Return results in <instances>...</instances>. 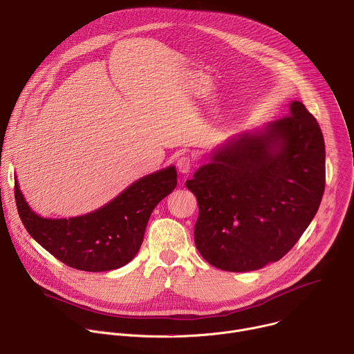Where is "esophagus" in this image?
I'll return each instance as SVG.
<instances>
[{"instance_id":"esophagus-1","label":"esophagus","mask_w":354,"mask_h":354,"mask_svg":"<svg viewBox=\"0 0 354 354\" xmlns=\"http://www.w3.org/2000/svg\"><path fill=\"white\" fill-rule=\"evenodd\" d=\"M176 167H178V171H179L180 174H189L190 169L193 168V160H192V157H189V156L180 157V158L178 160V162H176Z\"/></svg>"}]
</instances>
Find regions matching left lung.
I'll list each match as a JSON object with an SVG mask.
<instances>
[{"label": "left lung", "mask_w": 354, "mask_h": 354, "mask_svg": "<svg viewBox=\"0 0 354 354\" xmlns=\"http://www.w3.org/2000/svg\"><path fill=\"white\" fill-rule=\"evenodd\" d=\"M186 187L196 196L194 243L212 266L258 270L280 261L315 217L325 190V142L298 100L290 115L220 147Z\"/></svg>", "instance_id": "left-lung-1"}]
</instances>
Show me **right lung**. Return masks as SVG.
Segmentation results:
<instances>
[{"instance_id":"1","label":"right lung","mask_w":354,"mask_h":354,"mask_svg":"<svg viewBox=\"0 0 354 354\" xmlns=\"http://www.w3.org/2000/svg\"><path fill=\"white\" fill-rule=\"evenodd\" d=\"M176 187V169L147 175L111 203L71 218H43L25 201L15 180L17 209L30 236L60 262L84 272H108L129 263L142 243L151 213Z\"/></svg>"}]
</instances>
